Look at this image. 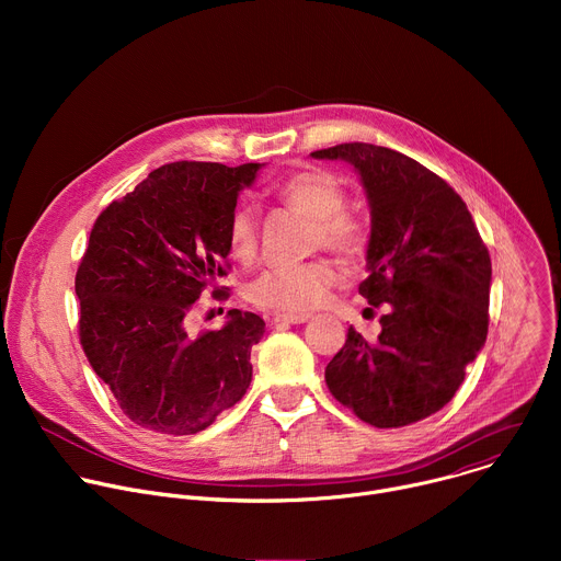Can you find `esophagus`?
I'll list each match as a JSON object with an SVG mask.
<instances>
[{"label":"esophagus","instance_id":"esophagus-1","mask_svg":"<svg viewBox=\"0 0 561 561\" xmlns=\"http://www.w3.org/2000/svg\"><path fill=\"white\" fill-rule=\"evenodd\" d=\"M310 319V314H295V312H277V314H273V322L275 324H304V322H308Z\"/></svg>","mask_w":561,"mask_h":561}]
</instances>
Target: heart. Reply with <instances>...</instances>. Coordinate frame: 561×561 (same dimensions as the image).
I'll return each mask as SVG.
<instances>
[{"label": "heart", "instance_id": "obj_1", "mask_svg": "<svg viewBox=\"0 0 561 561\" xmlns=\"http://www.w3.org/2000/svg\"><path fill=\"white\" fill-rule=\"evenodd\" d=\"M277 193L290 208L301 210L312 219L308 228L310 247H324L344 257L362 253L366 244V226L357 213L344 206L346 188L335 175L319 169L299 171L286 178ZM226 234L228 251L234 260H253L260 247L255 208L239 204L228 219ZM335 277V268L327 257L273 266L249 286V297L253 304L268 310L304 314L327 301Z\"/></svg>", "mask_w": 561, "mask_h": 561}]
</instances>
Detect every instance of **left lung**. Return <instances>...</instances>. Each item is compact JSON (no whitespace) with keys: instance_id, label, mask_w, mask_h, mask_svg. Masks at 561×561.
<instances>
[{"instance_id":"obj_1","label":"left lung","mask_w":561,"mask_h":561,"mask_svg":"<svg viewBox=\"0 0 561 561\" xmlns=\"http://www.w3.org/2000/svg\"><path fill=\"white\" fill-rule=\"evenodd\" d=\"M310 154L362 178L370 239L359 293L386 310L375 342L348 329L329 390L375 428L415 424L450 402L486 342L489 249L463 199L415 159L364 141Z\"/></svg>"}]
</instances>
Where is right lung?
Returning a JSON list of instances; mask_svg holds the SVG:
<instances>
[{"label": "right lung", "mask_w": 561, "mask_h": 561, "mask_svg": "<svg viewBox=\"0 0 561 561\" xmlns=\"http://www.w3.org/2000/svg\"><path fill=\"white\" fill-rule=\"evenodd\" d=\"M260 167H159L111 202L91 230L75 275L79 342L141 428L195 435L251 383V348L264 319L230 310L219 331L191 335L186 317L202 290L228 273V219Z\"/></svg>", "instance_id": "obj_1"}]
</instances>
